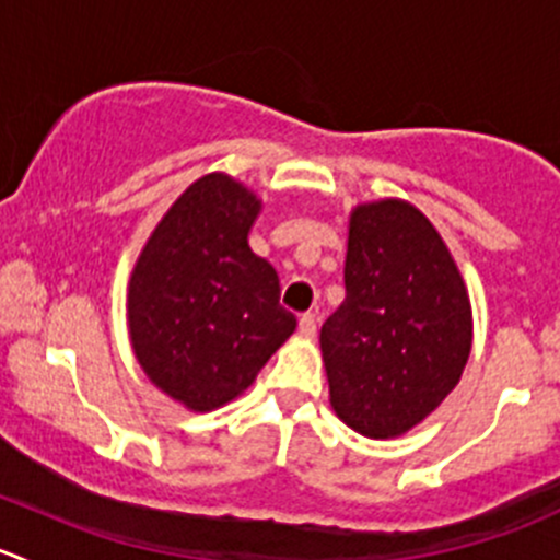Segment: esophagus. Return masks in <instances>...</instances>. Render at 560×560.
<instances>
[{
  "label": "esophagus",
  "instance_id": "obj_1",
  "mask_svg": "<svg viewBox=\"0 0 560 560\" xmlns=\"http://www.w3.org/2000/svg\"><path fill=\"white\" fill-rule=\"evenodd\" d=\"M298 327H301V336L306 338H314L316 336V314H301V319H298Z\"/></svg>",
  "mask_w": 560,
  "mask_h": 560
}]
</instances>
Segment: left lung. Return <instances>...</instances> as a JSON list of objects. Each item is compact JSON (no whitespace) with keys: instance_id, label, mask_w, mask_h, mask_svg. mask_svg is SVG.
Returning a JSON list of instances; mask_svg holds the SVG:
<instances>
[{"instance_id":"8db88e82","label":"left lung","mask_w":560,"mask_h":560,"mask_svg":"<svg viewBox=\"0 0 560 560\" xmlns=\"http://www.w3.org/2000/svg\"><path fill=\"white\" fill-rule=\"evenodd\" d=\"M343 287L347 298L319 332L330 404L363 436H400L466 369V287L436 228L400 200L352 211Z\"/></svg>"}]
</instances>
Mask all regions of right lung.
Returning <instances> with one entry per match:
<instances>
[{
	"mask_svg": "<svg viewBox=\"0 0 560 560\" xmlns=\"http://www.w3.org/2000/svg\"><path fill=\"white\" fill-rule=\"evenodd\" d=\"M259 200L230 175L195 180L156 224L129 279V336L156 387L211 411L252 385L298 319L273 265L248 248Z\"/></svg>",
	"mask_w": 560,
	"mask_h": 560,
	"instance_id": "right-lung-1",
	"label": "right lung"
}]
</instances>
